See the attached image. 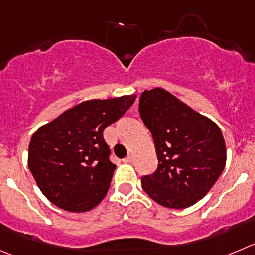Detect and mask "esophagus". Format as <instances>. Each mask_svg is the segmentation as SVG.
I'll return each mask as SVG.
<instances>
[{
  "label": "esophagus",
  "mask_w": 255,
  "mask_h": 255,
  "mask_svg": "<svg viewBox=\"0 0 255 255\" xmlns=\"http://www.w3.org/2000/svg\"><path fill=\"white\" fill-rule=\"evenodd\" d=\"M132 161H133V157L129 154V156H127V157H126V158H125V160H123V162L130 163V162H132Z\"/></svg>",
  "instance_id": "1"
}]
</instances>
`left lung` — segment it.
Segmentation results:
<instances>
[{
	"label": "left lung",
	"mask_w": 255,
	"mask_h": 255,
	"mask_svg": "<svg viewBox=\"0 0 255 255\" xmlns=\"http://www.w3.org/2000/svg\"><path fill=\"white\" fill-rule=\"evenodd\" d=\"M139 114L158 158L156 171L142 177V187L166 208L194 205L225 167L227 149L220 128L161 88L142 93Z\"/></svg>",
	"instance_id": "1"
}]
</instances>
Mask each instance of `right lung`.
<instances>
[{
	"instance_id": "obj_1",
	"label": "right lung",
	"mask_w": 255,
	"mask_h": 255,
	"mask_svg": "<svg viewBox=\"0 0 255 255\" xmlns=\"http://www.w3.org/2000/svg\"><path fill=\"white\" fill-rule=\"evenodd\" d=\"M134 101L135 94L82 102L34 133L28 168L54 205L83 213L104 199L116 165L109 160L111 149L103 130Z\"/></svg>"
}]
</instances>
